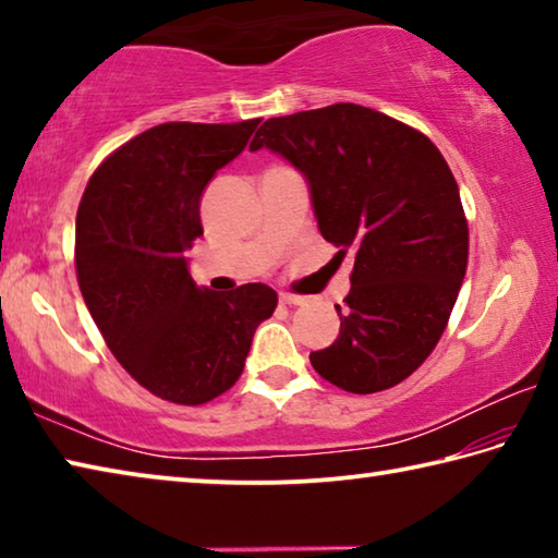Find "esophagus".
<instances>
[{
  "label": "esophagus",
  "mask_w": 558,
  "mask_h": 558,
  "mask_svg": "<svg viewBox=\"0 0 558 558\" xmlns=\"http://www.w3.org/2000/svg\"><path fill=\"white\" fill-rule=\"evenodd\" d=\"M280 302H282V305H302V302H305V298H300V295H288V292H282V295H280Z\"/></svg>",
  "instance_id": "1"
}]
</instances>
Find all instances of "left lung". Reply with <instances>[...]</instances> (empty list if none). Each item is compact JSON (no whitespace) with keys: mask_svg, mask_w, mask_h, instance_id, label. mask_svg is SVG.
<instances>
[{"mask_svg":"<svg viewBox=\"0 0 558 558\" xmlns=\"http://www.w3.org/2000/svg\"><path fill=\"white\" fill-rule=\"evenodd\" d=\"M260 147L307 177L337 256L354 251L339 337L310 354L315 372L349 393L409 379L446 332L468 268V219L440 149L354 102L270 118L251 143Z\"/></svg>","mask_w":558,"mask_h":558,"instance_id":"1","label":"left lung"}]
</instances>
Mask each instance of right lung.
Segmentation results:
<instances>
[{
    "label": "right lung",
    "mask_w": 558,
    "mask_h": 558,
    "mask_svg": "<svg viewBox=\"0 0 558 558\" xmlns=\"http://www.w3.org/2000/svg\"><path fill=\"white\" fill-rule=\"evenodd\" d=\"M165 122L102 159L75 216L81 295L132 379L179 405H202L239 381L256 327L276 313V290L248 282L199 290L184 251L204 233V186L258 128Z\"/></svg>",
    "instance_id": "obj_1"
}]
</instances>
